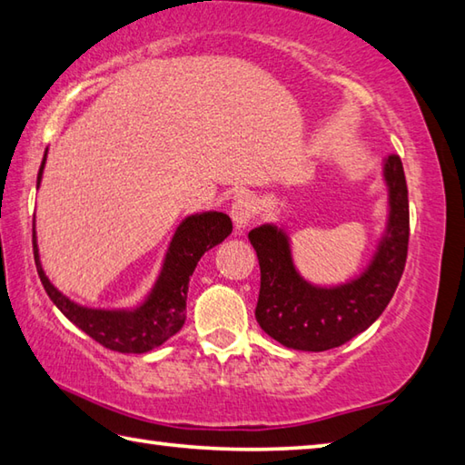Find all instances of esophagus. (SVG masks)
I'll use <instances>...</instances> for the list:
<instances>
[{
	"mask_svg": "<svg viewBox=\"0 0 465 465\" xmlns=\"http://www.w3.org/2000/svg\"><path fill=\"white\" fill-rule=\"evenodd\" d=\"M256 215V201L250 195H240L233 199L232 203V219L238 230H243L252 223V219Z\"/></svg>",
	"mask_w": 465,
	"mask_h": 465,
	"instance_id": "esophagus-1",
	"label": "esophagus"
}]
</instances>
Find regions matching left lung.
Returning a JSON list of instances; mask_svg holds the SVG:
<instances>
[{"label":"left lung","mask_w":465,"mask_h":465,"mask_svg":"<svg viewBox=\"0 0 465 465\" xmlns=\"http://www.w3.org/2000/svg\"><path fill=\"white\" fill-rule=\"evenodd\" d=\"M391 219L372 264L358 281L319 289L292 266L289 240L274 225L252 230L248 238L260 262L256 321L278 343L302 351L340 348L366 331L391 302L407 264L409 191L399 154L386 158Z\"/></svg>","instance_id":"obj_1"}]
</instances>
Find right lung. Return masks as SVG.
<instances>
[{
	"label": "right lung",
	"mask_w": 465,
	"mask_h": 465,
	"mask_svg": "<svg viewBox=\"0 0 465 465\" xmlns=\"http://www.w3.org/2000/svg\"><path fill=\"white\" fill-rule=\"evenodd\" d=\"M46 154L42 158L38 171V184L45 171ZM232 233V219L225 213H201L191 215L179 225L168 248L163 272H160L154 291L150 292L144 305L136 311H97L74 305L63 297L45 274L38 260L36 232L32 227L34 262L50 301L61 309V313L83 329L91 340L107 350L122 353H144L163 345L173 337L187 317V291L197 262L217 243H222Z\"/></svg>",
	"instance_id": "add662e5"
}]
</instances>
